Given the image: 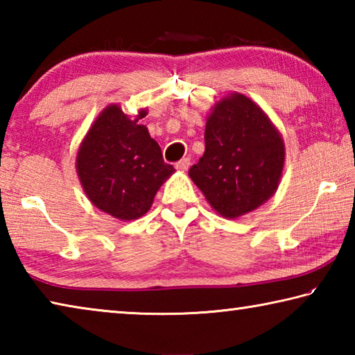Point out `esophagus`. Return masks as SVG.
Wrapping results in <instances>:
<instances>
[{"label":"esophagus","instance_id":"34e87169","mask_svg":"<svg viewBox=\"0 0 355 355\" xmlns=\"http://www.w3.org/2000/svg\"><path fill=\"white\" fill-rule=\"evenodd\" d=\"M188 167H189V158H183L177 163V169L180 171H188Z\"/></svg>","mask_w":355,"mask_h":355}]
</instances>
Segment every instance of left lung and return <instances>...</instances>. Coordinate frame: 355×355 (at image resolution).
I'll return each instance as SVG.
<instances>
[{"instance_id":"1","label":"left lung","mask_w":355,"mask_h":355,"mask_svg":"<svg viewBox=\"0 0 355 355\" xmlns=\"http://www.w3.org/2000/svg\"><path fill=\"white\" fill-rule=\"evenodd\" d=\"M284 163V141L271 120L250 98L232 94L208 116L205 153L189 177L216 211L239 218L277 191Z\"/></svg>"}]
</instances>
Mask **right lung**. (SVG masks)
Masks as SVG:
<instances>
[{
	"mask_svg": "<svg viewBox=\"0 0 355 355\" xmlns=\"http://www.w3.org/2000/svg\"><path fill=\"white\" fill-rule=\"evenodd\" d=\"M146 111L131 120L117 105L107 106L81 142L76 171L95 207L122 220L141 218L156 191L175 169L164 163L158 142L139 125Z\"/></svg>",
	"mask_w": 355,
	"mask_h": 355,
	"instance_id": "1",
	"label": "right lung"
}]
</instances>
